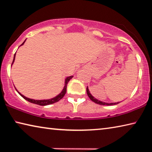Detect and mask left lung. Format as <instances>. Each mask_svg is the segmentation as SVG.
<instances>
[{"instance_id": "1", "label": "left lung", "mask_w": 152, "mask_h": 152, "mask_svg": "<svg viewBox=\"0 0 152 152\" xmlns=\"http://www.w3.org/2000/svg\"><path fill=\"white\" fill-rule=\"evenodd\" d=\"M86 92H87V94H88V97L90 98V99H91L92 101L94 102L95 103H96V104H101V105H115V104H117L119 103V102H110V103H108V102H102V101H99V100L95 99V98L91 94V92H90V91H89V89L88 88V86H87V88H86Z\"/></svg>"}]
</instances>
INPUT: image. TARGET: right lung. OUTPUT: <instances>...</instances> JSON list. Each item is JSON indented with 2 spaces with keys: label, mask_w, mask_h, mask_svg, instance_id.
Listing matches in <instances>:
<instances>
[{
  "label": "right lung",
  "mask_w": 152,
  "mask_h": 152,
  "mask_svg": "<svg viewBox=\"0 0 152 152\" xmlns=\"http://www.w3.org/2000/svg\"><path fill=\"white\" fill-rule=\"evenodd\" d=\"M25 41H26V39H25L24 41V42L22 43L21 45H20V46L23 45L25 43ZM19 46V47H20ZM15 55H16V53H15L14 55V58H13V61H12V65L13 64L14 61H15ZM11 65V66H12ZM73 78V76H68L67 77V78H66L65 79V84H64V88L62 91H61V92H60V94H58L57 96L52 98V99H45V100H35V99H29V98H27L26 96H25L24 95H23L22 94H20V92L17 91V88H15V89H16V91H17L18 93H19L20 96H21L24 99L26 100V101H29L30 102H31V103H33V104H38V105H41V106H45V105H49V104H53L55 103V102H58L60 100H61L62 98L64 96V95H65L66 92V90H67V84H68V82L70 80Z\"/></svg>",
  "instance_id": "obj_1"
}]
</instances>
